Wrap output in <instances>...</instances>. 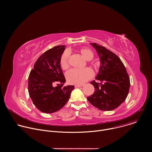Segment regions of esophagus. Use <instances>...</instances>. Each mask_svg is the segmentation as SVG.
Segmentation results:
<instances>
[{
	"label": "esophagus",
	"mask_w": 152,
	"mask_h": 152,
	"mask_svg": "<svg viewBox=\"0 0 152 152\" xmlns=\"http://www.w3.org/2000/svg\"><path fill=\"white\" fill-rule=\"evenodd\" d=\"M75 86V88H79V87H82V86H83V85H76Z\"/></svg>",
	"instance_id": "34e87169"
}]
</instances>
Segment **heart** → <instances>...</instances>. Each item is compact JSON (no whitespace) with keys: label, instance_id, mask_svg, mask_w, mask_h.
Returning a JSON list of instances; mask_svg holds the SVG:
<instances>
[{"label":"heart","instance_id":"obj_1","mask_svg":"<svg viewBox=\"0 0 152 152\" xmlns=\"http://www.w3.org/2000/svg\"><path fill=\"white\" fill-rule=\"evenodd\" d=\"M79 52L86 60H91L93 56V52L87 48H80ZM60 66L62 69L67 70L69 67V54L67 52H64L61 56L59 61ZM93 72L90 68L84 69H73L66 73L67 82L71 84L82 85L92 77Z\"/></svg>","mask_w":152,"mask_h":152}]
</instances>
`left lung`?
<instances>
[{"label":"left lung","mask_w":152,"mask_h":152,"mask_svg":"<svg viewBox=\"0 0 152 152\" xmlns=\"http://www.w3.org/2000/svg\"><path fill=\"white\" fill-rule=\"evenodd\" d=\"M96 50L100 59L99 72L91 83L94 86V93L87 97L89 102L102 111H112L126 99L130 88V79L121 59L106 48L90 43ZM103 83V84L101 83Z\"/></svg>","instance_id":"obj_1"}]
</instances>
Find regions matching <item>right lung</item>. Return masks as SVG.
<instances>
[{
  "label": "right lung",
  "mask_w": 152,
  "mask_h": 152,
  "mask_svg": "<svg viewBox=\"0 0 152 152\" xmlns=\"http://www.w3.org/2000/svg\"><path fill=\"white\" fill-rule=\"evenodd\" d=\"M65 46H55L41 55L28 77V91L34 104L44 113H55L66 104L73 85L66 82L59 61ZM56 84L57 86L54 85Z\"/></svg>",
  "instance_id": "obj_1"
}]
</instances>
